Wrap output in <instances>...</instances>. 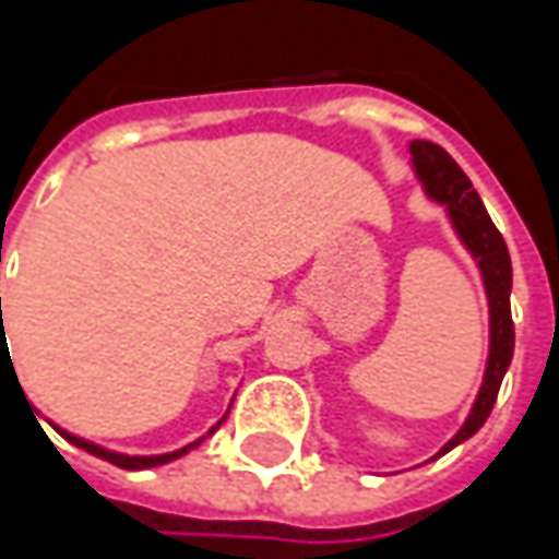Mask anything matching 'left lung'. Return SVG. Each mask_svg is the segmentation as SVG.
Listing matches in <instances>:
<instances>
[{
  "mask_svg": "<svg viewBox=\"0 0 559 559\" xmlns=\"http://www.w3.org/2000/svg\"><path fill=\"white\" fill-rule=\"evenodd\" d=\"M411 152H414V167H417L426 192L448 207L454 229L461 233L463 246L469 248L473 258L479 261L488 305H491V355H488L483 392L476 397L473 414L466 417L461 432L444 444V451H451L454 444H461L483 429V423L488 419L495 401H498V392H501V379H504L507 367L513 360V317H510L513 267H510V251H507L504 236L498 233V226L491 224L483 199L476 195L469 177L457 167V162L441 145L426 140L414 142Z\"/></svg>",
  "mask_w": 559,
  "mask_h": 559,
  "instance_id": "1",
  "label": "left lung"
}]
</instances>
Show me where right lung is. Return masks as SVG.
<instances>
[{
  "label": "right lung",
  "instance_id": "right-lung-1",
  "mask_svg": "<svg viewBox=\"0 0 559 559\" xmlns=\"http://www.w3.org/2000/svg\"><path fill=\"white\" fill-rule=\"evenodd\" d=\"M0 320H2V298H0ZM2 355H5V345H0ZM17 379V376H14ZM68 439L74 441L76 448H83V451H90V454H96V457H102V461L115 463V466H120V469H148V466H162V463L167 461H177V457H183L186 451L192 448H183V451H174V454H162V457H127V454H111V451H105V448H96V444H90V441L83 439H74V436H68Z\"/></svg>",
  "mask_w": 559,
  "mask_h": 559
}]
</instances>
